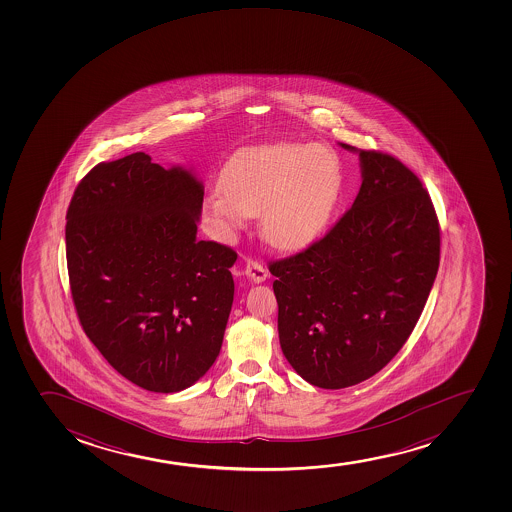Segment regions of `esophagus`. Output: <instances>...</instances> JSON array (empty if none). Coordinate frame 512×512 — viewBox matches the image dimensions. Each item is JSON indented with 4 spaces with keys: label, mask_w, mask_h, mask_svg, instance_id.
I'll list each match as a JSON object with an SVG mask.
<instances>
[{
    "label": "esophagus",
    "mask_w": 512,
    "mask_h": 512,
    "mask_svg": "<svg viewBox=\"0 0 512 512\" xmlns=\"http://www.w3.org/2000/svg\"><path fill=\"white\" fill-rule=\"evenodd\" d=\"M246 275L249 277V280H253L254 283H261L265 282L266 277H268V271H266L265 266L261 265L259 261L249 259L246 265Z\"/></svg>",
    "instance_id": "obj_1"
}]
</instances>
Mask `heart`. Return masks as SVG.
<instances>
[{
  "label": "heart",
  "instance_id": "obj_1",
  "mask_svg": "<svg viewBox=\"0 0 512 512\" xmlns=\"http://www.w3.org/2000/svg\"><path fill=\"white\" fill-rule=\"evenodd\" d=\"M338 155L321 143H275L235 153L220 184L205 194L203 213L224 239L261 213L273 246L297 249L318 239L341 191Z\"/></svg>",
  "mask_w": 512,
  "mask_h": 512
}]
</instances>
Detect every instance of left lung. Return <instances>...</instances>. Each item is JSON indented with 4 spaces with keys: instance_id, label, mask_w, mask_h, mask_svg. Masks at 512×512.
I'll return each mask as SVG.
<instances>
[{
    "instance_id": "left-lung-1",
    "label": "left lung",
    "mask_w": 512,
    "mask_h": 512,
    "mask_svg": "<svg viewBox=\"0 0 512 512\" xmlns=\"http://www.w3.org/2000/svg\"><path fill=\"white\" fill-rule=\"evenodd\" d=\"M340 145L359 153L352 208L319 241L268 266L283 355L324 389L359 384L400 352L441 259L439 220L420 179L393 155Z\"/></svg>"
}]
</instances>
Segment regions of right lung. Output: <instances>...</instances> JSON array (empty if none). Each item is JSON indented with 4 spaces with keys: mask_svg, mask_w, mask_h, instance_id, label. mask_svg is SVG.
<instances>
[{
    "mask_svg": "<svg viewBox=\"0 0 512 512\" xmlns=\"http://www.w3.org/2000/svg\"><path fill=\"white\" fill-rule=\"evenodd\" d=\"M203 184L150 155L102 162L66 213L71 297L85 335L128 381L177 393L220 353L234 249L196 237Z\"/></svg>",
    "mask_w": 512,
    "mask_h": 512,
    "instance_id": "add662e5",
    "label": "right lung"
}]
</instances>
